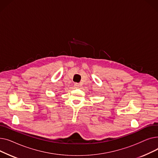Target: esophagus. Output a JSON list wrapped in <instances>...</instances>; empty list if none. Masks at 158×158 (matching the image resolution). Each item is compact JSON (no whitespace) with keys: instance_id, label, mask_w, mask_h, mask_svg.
<instances>
[{"instance_id":"34e87169","label":"esophagus","mask_w":158,"mask_h":158,"mask_svg":"<svg viewBox=\"0 0 158 158\" xmlns=\"http://www.w3.org/2000/svg\"><path fill=\"white\" fill-rule=\"evenodd\" d=\"M75 86H76V87H79V85L78 83H75Z\"/></svg>"}]
</instances>
